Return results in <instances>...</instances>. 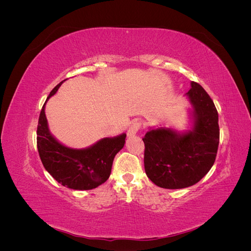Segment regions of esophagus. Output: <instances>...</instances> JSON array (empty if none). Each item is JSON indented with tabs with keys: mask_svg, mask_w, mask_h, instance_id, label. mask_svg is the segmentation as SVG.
I'll use <instances>...</instances> for the list:
<instances>
[{
	"mask_svg": "<svg viewBox=\"0 0 251 251\" xmlns=\"http://www.w3.org/2000/svg\"><path fill=\"white\" fill-rule=\"evenodd\" d=\"M141 121H139V120H134L133 123L131 124V126H130V127H128V130H127V136H134V135H136L137 134V132L140 130V127H141Z\"/></svg>",
	"mask_w": 251,
	"mask_h": 251,
	"instance_id": "obj_1",
	"label": "esophagus"
}]
</instances>
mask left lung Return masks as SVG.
<instances>
[{
	"label": "left lung",
	"mask_w": 251,
	"mask_h": 251,
	"mask_svg": "<svg viewBox=\"0 0 251 251\" xmlns=\"http://www.w3.org/2000/svg\"><path fill=\"white\" fill-rule=\"evenodd\" d=\"M186 93L193 104L192 131L150 130L144 142V170L156 185L178 189L199 182L214 165L220 140L218 112L210 96L192 81Z\"/></svg>",
	"instance_id": "obj_1"
}]
</instances>
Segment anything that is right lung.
I'll list each match as a JSON object with an SVG mask.
<instances>
[{
  "instance_id": "1",
  "label": "right lung",
  "mask_w": 251,
  "mask_h": 251,
  "mask_svg": "<svg viewBox=\"0 0 251 251\" xmlns=\"http://www.w3.org/2000/svg\"><path fill=\"white\" fill-rule=\"evenodd\" d=\"M62 83L51 91L47 100L56 93ZM36 134L37 150L44 168L58 183L76 191L95 188L109 179L114 157L124 148L126 137L124 133L116 137L103 138L87 149L67 148L50 134L45 104Z\"/></svg>"
}]
</instances>
